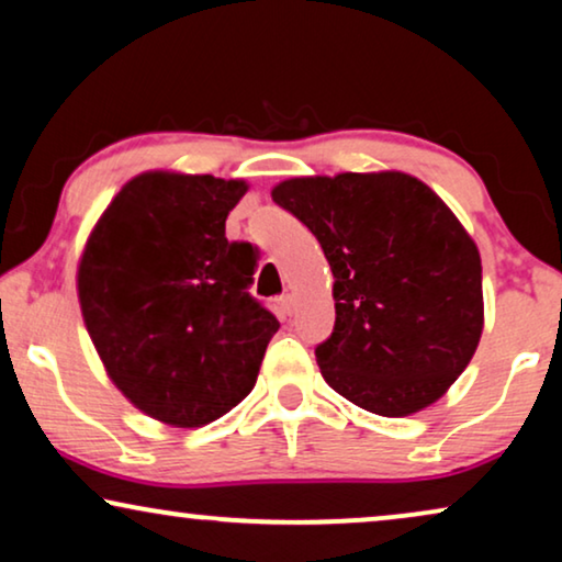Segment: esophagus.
Listing matches in <instances>:
<instances>
[{"instance_id":"1","label":"esophagus","mask_w":562,"mask_h":562,"mask_svg":"<svg viewBox=\"0 0 562 562\" xmlns=\"http://www.w3.org/2000/svg\"><path fill=\"white\" fill-rule=\"evenodd\" d=\"M276 312H279V317H291V314L296 312V299L291 296V294H283V296H279L276 299Z\"/></svg>"}]
</instances>
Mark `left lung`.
<instances>
[{
    "label": "left lung",
    "instance_id": "8db88e82",
    "mask_svg": "<svg viewBox=\"0 0 562 562\" xmlns=\"http://www.w3.org/2000/svg\"><path fill=\"white\" fill-rule=\"evenodd\" d=\"M271 196L333 268L335 333L317 348L329 389L381 417L448 394L483 333L479 245L450 206L404 171L296 176Z\"/></svg>",
    "mask_w": 562,
    "mask_h": 562
}]
</instances>
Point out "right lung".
<instances>
[{
	"mask_svg": "<svg viewBox=\"0 0 562 562\" xmlns=\"http://www.w3.org/2000/svg\"><path fill=\"white\" fill-rule=\"evenodd\" d=\"M243 179L156 168L130 179L83 243L76 291L110 381L135 409L204 427L250 394L279 319L248 291L256 252L227 243Z\"/></svg>",
	"mask_w": 562,
	"mask_h": 562,
	"instance_id": "right-lung-1",
	"label": "right lung"
}]
</instances>
